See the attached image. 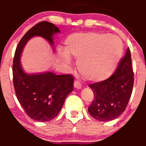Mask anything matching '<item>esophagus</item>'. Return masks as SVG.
<instances>
[{
    "label": "esophagus",
    "instance_id": "34e87169",
    "mask_svg": "<svg viewBox=\"0 0 146 146\" xmlns=\"http://www.w3.org/2000/svg\"><path fill=\"white\" fill-rule=\"evenodd\" d=\"M82 86V84L79 80H76L74 82V88H76V89H80Z\"/></svg>",
    "mask_w": 146,
    "mask_h": 146
}]
</instances>
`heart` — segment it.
Returning <instances> with one entry per match:
<instances>
[{
  "instance_id": "heart-1",
  "label": "heart",
  "mask_w": 146,
  "mask_h": 146,
  "mask_svg": "<svg viewBox=\"0 0 146 146\" xmlns=\"http://www.w3.org/2000/svg\"><path fill=\"white\" fill-rule=\"evenodd\" d=\"M66 49L78 61V67L86 79L100 81L110 77L115 70L123 53L119 38L98 32L75 33L66 40ZM61 58L70 62L68 56Z\"/></svg>"
}]
</instances>
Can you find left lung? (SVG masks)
<instances>
[{
	"mask_svg": "<svg viewBox=\"0 0 146 146\" xmlns=\"http://www.w3.org/2000/svg\"><path fill=\"white\" fill-rule=\"evenodd\" d=\"M133 76L131 51L128 48L115 72L110 78L89 85L95 97L88 107L90 114L100 121H111L119 117L131 96Z\"/></svg>",
	"mask_w": 146,
	"mask_h": 146,
	"instance_id": "1",
	"label": "left lung"
}]
</instances>
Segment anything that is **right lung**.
Listing matches in <instances>:
<instances>
[{
  "label": "right lung",
  "instance_id": "right-lung-1",
  "mask_svg": "<svg viewBox=\"0 0 146 146\" xmlns=\"http://www.w3.org/2000/svg\"><path fill=\"white\" fill-rule=\"evenodd\" d=\"M59 32L52 23L40 22L25 34L15 52L13 64L15 92L26 114L37 121H48L58 115L67 95L73 91L74 78L71 74L56 75L51 72L27 74L20 66V54L32 36H42L52 44L53 35Z\"/></svg>",
  "mask_w": 146,
  "mask_h": 146
}]
</instances>
